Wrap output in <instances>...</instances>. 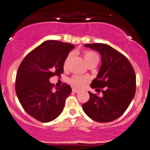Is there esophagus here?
I'll return each instance as SVG.
<instances>
[{"label":"esophagus","mask_w":150,"mask_h":150,"mask_svg":"<svg viewBox=\"0 0 150 150\" xmlns=\"http://www.w3.org/2000/svg\"><path fill=\"white\" fill-rule=\"evenodd\" d=\"M72 92H74V93H78L80 92V90L76 88H72Z\"/></svg>","instance_id":"1"}]
</instances>
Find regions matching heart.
<instances>
[{"label": "heart", "instance_id": "obj_1", "mask_svg": "<svg viewBox=\"0 0 150 150\" xmlns=\"http://www.w3.org/2000/svg\"><path fill=\"white\" fill-rule=\"evenodd\" d=\"M83 58H84L85 62L87 63V65L90 64V63H98V60H99V57H98V54H97L96 52H92V51H85L83 52ZM70 58H71V54H69L67 57L65 61H64V68H67V66L69 64V62ZM87 81H88V78H86V77L81 76V75H75L70 78V83H72V85L75 86V87H81L83 86H84L85 83H87Z\"/></svg>", "mask_w": 150, "mask_h": 150}]
</instances>
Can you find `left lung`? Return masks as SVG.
Instances as JSON below:
<instances>
[{
  "instance_id": "1",
  "label": "left lung",
  "mask_w": 150,
  "mask_h": 150,
  "mask_svg": "<svg viewBox=\"0 0 150 150\" xmlns=\"http://www.w3.org/2000/svg\"><path fill=\"white\" fill-rule=\"evenodd\" d=\"M85 47L99 52L102 57L98 75L90 87L102 96L89 92L90 98L82 105L83 111L92 120L108 122L123 114L133 99L136 90V77L132 64L122 54L102 43L85 44Z\"/></svg>"
}]
</instances>
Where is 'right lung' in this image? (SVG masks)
I'll return each instance as SVG.
<instances>
[{
    "mask_svg": "<svg viewBox=\"0 0 150 150\" xmlns=\"http://www.w3.org/2000/svg\"><path fill=\"white\" fill-rule=\"evenodd\" d=\"M72 44L57 40L42 42L26 55L17 71L16 92L24 110L37 120L48 122L58 117L72 88L63 83L54 89L49 79L60 76Z\"/></svg>",
    "mask_w": 150,
    "mask_h": 150,
    "instance_id": "right-lung-1",
    "label": "right lung"
}]
</instances>
